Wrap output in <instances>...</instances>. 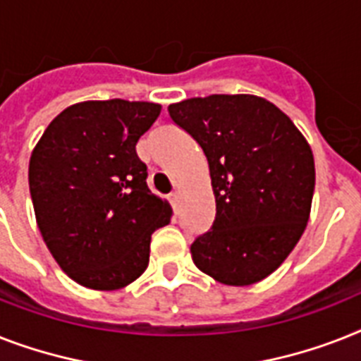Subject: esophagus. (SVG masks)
Listing matches in <instances>:
<instances>
[{"label":"esophagus","mask_w":361,"mask_h":361,"mask_svg":"<svg viewBox=\"0 0 361 361\" xmlns=\"http://www.w3.org/2000/svg\"><path fill=\"white\" fill-rule=\"evenodd\" d=\"M169 200H171L174 211H178V204H180V195H178V192H172V195L169 196Z\"/></svg>","instance_id":"34e87169"}]
</instances>
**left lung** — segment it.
Returning a JSON list of instances; mask_svg holds the SVG:
<instances>
[{"label":"left lung","mask_w":361,"mask_h":361,"mask_svg":"<svg viewBox=\"0 0 361 361\" xmlns=\"http://www.w3.org/2000/svg\"><path fill=\"white\" fill-rule=\"evenodd\" d=\"M171 120L206 155L215 221L190 245L202 272L250 286L282 265L307 224L313 154L276 105L250 94H213L169 105Z\"/></svg>","instance_id":"obj_1"}]
</instances>
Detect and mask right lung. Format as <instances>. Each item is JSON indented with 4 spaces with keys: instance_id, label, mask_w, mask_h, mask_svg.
Here are the masks:
<instances>
[{
    "instance_id": "right-lung-1",
    "label": "right lung",
    "mask_w": 361,
    "mask_h": 361,
    "mask_svg": "<svg viewBox=\"0 0 361 361\" xmlns=\"http://www.w3.org/2000/svg\"><path fill=\"white\" fill-rule=\"evenodd\" d=\"M161 105L83 102L51 120L29 161V190L44 243L74 282L120 289L150 262V239L171 206L146 185L135 146Z\"/></svg>"
}]
</instances>
